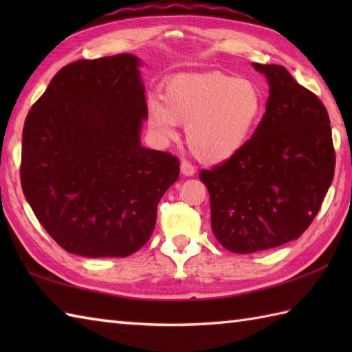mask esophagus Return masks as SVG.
I'll list each match as a JSON object with an SVG mask.
<instances>
[{
    "mask_svg": "<svg viewBox=\"0 0 352 352\" xmlns=\"http://www.w3.org/2000/svg\"><path fill=\"white\" fill-rule=\"evenodd\" d=\"M180 170L182 174L186 175V177H192L193 174H195V168L192 166V164L188 162V160H182V164H180Z\"/></svg>",
    "mask_w": 352,
    "mask_h": 352,
    "instance_id": "esophagus-1",
    "label": "esophagus"
}]
</instances>
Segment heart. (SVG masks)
<instances>
[{
  "label": "heart",
  "instance_id": "heart-1",
  "mask_svg": "<svg viewBox=\"0 0 352 352\" xmlns=\"http://www.w3.org/2000/svg\"><path fill=\"white\" fill-rule=\"evenodd\" d=\"M263 98L250 80L223 72L182 74L170 78L163 102H148V124L160 139L177 136L186 124V142L201 162L221 163L248 140L258 121Z\"/></svg>",
  "mask_w": 352,
  "mask_h": 352
}]
</instances>
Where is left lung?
Here are the masks:
<instances>
[{
    "instance_id": "left-lung-1",
    "label": "left lung",
    "mask_w": 352,
    "mask_h": 352,
    "mask_svg": "<svg viewBox=\"0 0 352 352\" xmlns=\"http://www.w3.org/2000/svg\"><path fill=\"white\" fill-rule=\"evenodd\" d=\"M269 81L266 111L228 160L199 172L210 193L212 230L228 251L248 254L300 237L334 177L325 106L280 65L254 63Z\"/></svg>"
}]
</instances>
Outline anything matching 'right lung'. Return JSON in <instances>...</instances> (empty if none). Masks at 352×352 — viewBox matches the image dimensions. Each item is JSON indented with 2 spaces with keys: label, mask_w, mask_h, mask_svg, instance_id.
<instances>
[{
  "label": "right lung",
  "mask_w": 352,
  "mask_h": 352,
  "mask_svg": "<svg viewBox=\"0 0 352 352\" xmlns=\"http://www.w3.org/2000/svg\"><path fill=\"white\" fill-rule=\"evenodd\" d=\"M131 54L78 60L52 77L22 130L21 186L65 251L129 257L151 237L175 155L140 145L145 87Z\"/></svg>",
  "instance_id": "right-lung-1"
}]
</instances>
